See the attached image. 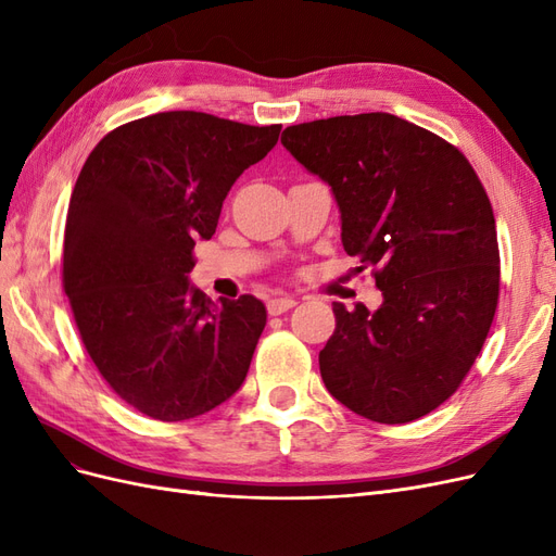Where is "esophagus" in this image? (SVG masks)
Instances as JSON below:
<instances>
[{
	"mask_svg": "<svg viewBox=\"0 0 556 556\" xmlns=\"http://www.w3.org/2000/svg\"><path fill=\"white\" fill-rule=\"evenodd\" d=\"M296 306V301L292 296H276V299H268L266 301V311L268 315H280L285 311H290Z\"/></svg>",
	"mask_w": 556,
	"mask_h": 556,
	"instance_id": "esophagus-1",
	"label": "esophagus"
}]
</instances>
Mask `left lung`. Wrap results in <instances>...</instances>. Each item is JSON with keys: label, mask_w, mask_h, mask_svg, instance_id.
<instances>
[{"label": "left lung", "mask_w": 556, "mask_h": 556, "mask_svg": "<svg viewBox=\"0 0 556 556\" xmlns=\"http://www.w3.org/2000/svg\"><path fill=\"white\" fill-rule=\"evenodd\" d=\"M280 141L331 185L343 248L382 292L374 313L333 304L319 352L327 390L380 425L429 415L459 390L498 304L496 223L476 169L390 113L292 125Z\"/></svg>", "instance_id": "obj_1"}]
</instances>
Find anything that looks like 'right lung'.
Returning a JSON list of instances; mask_svg holds the SVG:
<instances>
[{"label": "right lung", "mask_w": 556, "mask_h": 556, "mask_svg": "<svg viewBox=\"0 0 556 556\" xmlns=\"http://www.w3.org/2000/svg\"><path fill=\"white\" fill-rule=\"evenodd\" d=\"M282 125L199 111L139 117L99 141L74 185L62 285L97 371L127 406L180 422L239 390L266 325L260 299L190 288L194 241Z\"/></svg>", "instance_id": "right-lung-1"}]
</instances>
